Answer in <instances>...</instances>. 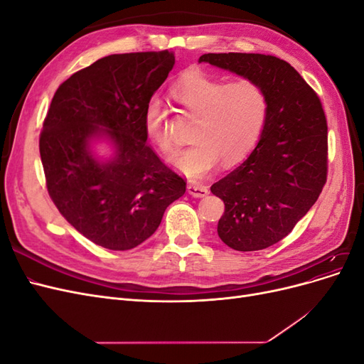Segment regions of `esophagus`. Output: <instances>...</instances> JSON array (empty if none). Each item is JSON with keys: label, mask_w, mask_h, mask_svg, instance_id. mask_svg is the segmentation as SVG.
Here are the masks:
<instances>
[{"label": "esophagus", "mask_w": 364, "mask_h": 364, "mask_svg": "<svg viewBox=\"0 0 364 364\" xmlns=\"http://www.w3.org/2000/svg\"><path fill=\"white\" fill-rule=\"evenodd\" d=\"M186 190H188V193L193 196V197H205L208 196V188L203 185H199V183H190L188 186H186Z\"/></svg>", "instance_id": "34e87169"}]
</instances>
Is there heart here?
Returning a JSON list of instances; mask_svg holds the SVG:
<instances>
[{"label":"heart","mask_w":364,"mask_h":364,"mask_svg":"<svg viewBox=\"0 0 364 364\" xmlns=\"http://www.w3.org/2000/svg\"><path fill=\"white\" fill-rule=\"evenodd\" d=\"M171 95L197 117L191 134L194 144L170 158L188 178H203L220 159L225 165L243 161L257 146L269 111L267 94L257 82L240 79L225 83L202 71H191L173 86ZM144 129L161 150L173 149L159 100L146 106Z\"/></svg>","instance_id":"1"}]
</instances>
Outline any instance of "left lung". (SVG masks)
I'll return each mask as SVG.
<instances>
[{
  "instance_id": "left-lung-1",
  "label": "left lung",
  "mask_w": 364,
  "mask_h": 364,
  "mask_svg": "<svg viewBox=\"0 0 364 364\" xmlns=\"http://www.w3.org/2000/svg\"><path fill=\"white\" fill-rule=\"evenodd\" d=\"M199 62L257 82L269 111L249 158L211 186L225 202L217 232L240 252L287 237L321 196L328 171V126L321 98L289 62L255 53H208Z\"/></svg>"
}]
</instances>
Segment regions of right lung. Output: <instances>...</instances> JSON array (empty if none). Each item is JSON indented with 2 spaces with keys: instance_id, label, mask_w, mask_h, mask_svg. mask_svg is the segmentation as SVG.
<instances>
[{
  "instance_id": "1",
  "label": "right lung",
  "mask_w": 364,
  "mask_h": 364,
  "mask_svg": "<svg viewBox=\"0 0 364 364\" xmlns=\"http://www.w3.org/2000/svg\"><path fill=\"white\" fill-rule=\"evenodd\" d=\"M164 51L111 54L74 73L54 94L39 151L59 213L92 243L129 250L161 225L186 182L147 144L144 112L173 70ZM103 137L114 155L100 161L90 144Z\"/></svg>"
}]
</instances>
